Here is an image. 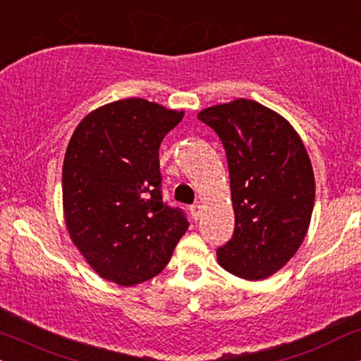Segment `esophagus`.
Masks as SVG:
<instances>
[{
    "mask_svg": "<svg viewBox=\"0 0 361 361\" xmlns=\"http://www.w3.org/2000/svg\"><path fill=\"white\" fill-rule=\"evenodd\" d=\"M191 214H193L195 219H200L201 214H203V204L195 203L193 206H191Z\"/></svg>",
    "mask_w": 361,
    "mask_h": 361,
    "instance_id": "esophagus-1",
    "label": "esophagus"
}]
</instances>
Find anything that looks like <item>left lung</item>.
Returning <instances> with one entry per match:
<instances>
[{"label": "left lung", "instance_id": "left-lung-1", "mask_svg": "<svg viewBox=\"0 0 361 361\" xmlns=\"http://www.w3.org/2000/svg\"><path fill=\"white\" fill-rule=\"evenodd\" d=\"M226 150L234 233L216 251L219 266L247 281L284 267L309 229L315 200L310 158L284 117L247 99L198 114Z\"/></svg>", "mask_w": 361, "mask_h": 361}]
</instances>
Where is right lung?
<instances>
[{"label": "right lung", "mask_w": 361, "mask_h": 361, "mask_svg": "<svg viewBox=\"0 0 361 361\" xmlns=\"http://www.w3.org/2000/svg\"><path fill=\"white\" fill-rule=\"evenodd\" d=\"M183 118L145 99H123L77 125L62 166L71 239L100 277L135 286L163 271L188 229L163 203L158 150Z\"/></svg>", "instance_id": "add662e5"}]
</instances>
